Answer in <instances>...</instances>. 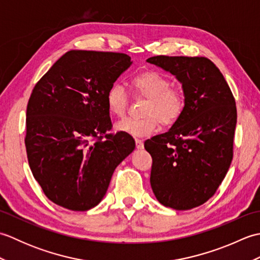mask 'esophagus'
<instances>
[{
	"label": "esophagus",
	"mask_w": 260,
	"mask_h": 260,
	"mask_svg": "<svg viewBox=\"0 0 260 260\" xmlns=\"http://www.w3.org/2000/svg\"><path fill=\"white\" fill-rule=\"evenodd\" d=\"M135 143H136V147L139 148V150H142V148L144 147V144H143V141H142V140L136 139V140H135Z\"/></svg>",
	"instance_id": "esophagus-1"
}]
</instances>
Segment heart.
I'll return each mask as SVG.
<instances>
[{
  "instance_id": "1",
  "label": "heart",
  "mask_w": 260,
  "mask_h": 260,
  "mask_svg": "<svg viewBox=\"0 0 260 260\" xmlns=\"http://www.w3.org/2000/svg\"><path fill=\"white\" fill-rule=\"evenodd\" d=\"M132 89L137 97L147 98L142 118H127L116 124V129L133 136H147L155 132L159 123L163 126L175 124L185 107L184 93L172 87L168 76L157 70H144L131 80ZM108 112L112 116L123 118L128 106V95L120 84L109 87L106 93Z\"/></svg>"
}]
</instances>
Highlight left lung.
<instances>
[{
	"instance_id": "8db88e82",
	"label": "left lung",
	"mask_w": 260,
	"mask_h": 260,
	"mask_svg": "<svg viewBox=\"0 0 260 260\" xmlns=\"http://www.w3.org/2000/svg\"><path fill=\"white\" fill-rule=\"evenodd\" d=\"M176 77L185 107L167 133L147 140L151 186L159 203L190 210L211 198L234 156L237 108L222 74L206 57L156 56L146 60Z\"/></svg>"
}]
</instances>
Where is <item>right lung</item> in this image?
Returning <instances> with one entry per match:
<instances>
[{
  "instance_id": "1",
  "label": "right lung",
  "mask_w": 260,
  "mask_h": 260,
  "mask_svg": "<svg viewBox=\"0 0 260 260\" xmlns=\"http://www.w3.org/2000/svg\"><path fill=\"white\" fill-rule=\"evenodd\" d=\"M131 64L125 53L70 50L33 88L26 107L27 161L58 206L73 211L96 207L115 169L134 151L129 134L107 133V90Z\"/></svg>"
}]
</instances>
